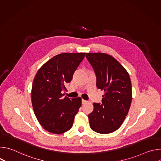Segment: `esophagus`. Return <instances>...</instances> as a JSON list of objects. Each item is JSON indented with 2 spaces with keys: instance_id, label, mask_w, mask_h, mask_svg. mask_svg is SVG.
I'll list each match as a JSON object with an SVG mask.
<instances>
[{
  "instance_id": "34e87169",
  "label": "esophagus",
  "mask_w": 161,
  "mask_h": 161,
  "mask_svg": "<svg viewBox=\"0 0 161 161\" xmlns=\"http://www.w3.org/2000/svg\"><path fill=\"white\" fill-rule=\"evenodd\" d=\"M86 103H87V101H86L82 99V101H81V103H82L83 104H86Z\"/></svg>"
}]
</instances>
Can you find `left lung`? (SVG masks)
Wrapping results in <instances>:
<instances>
[{
	"mask_svg": "<svg viewBox=\"0 0 161 161\" xmlns=\"http://www.w3.org/2000/svg\"><path fill=\"white\" fill-rule=\"evenodd\" d=\"M93 67L97 88L104 92L102 104L94 103L88 114L90 127L100 134L117 130L124 122L132 101V86L129 73L111 55L104 53H86Z\"/></svg>",
	"mask_w": 161,
	"mask_h": 161,
	"instance_id": "obj_1",
	"label": "left lung"
}]
</instances>
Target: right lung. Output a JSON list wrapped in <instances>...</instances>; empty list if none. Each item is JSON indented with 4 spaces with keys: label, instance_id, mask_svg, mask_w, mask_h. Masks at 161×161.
Listing matches in <instances>:
<instances>
[{
    "label": "right lung",
    "instance_id": "obj_1",
    "mask_svg": "<svg viewBox=\"0 0 161 161\" xmlns=\"http://www.w3.org/2000/svg\"><path fill=\"white\" fill-rule=\"evenodd\" d=\"M85 53L58 54L44 64L37 71L32 86L31 100L35 115L42 127L53 134L69 130L81 106V99L62 97L65 85Z\"/></svg>",
    "mask_w": 161,
    "mask_h": 161
}]
</instances>
